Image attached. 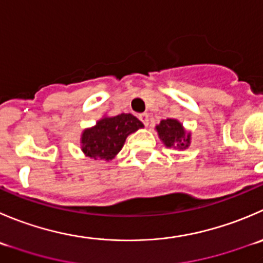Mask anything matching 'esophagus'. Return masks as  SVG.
<instances>
[{
  "label": "esophagus",
  "instance_id": "esophagus-1",
  "mask_svg": "<svg viewBox=\"0 0 263 263\" xmlns=\"http://www.w3.org/2000/svg\"><path fill=\"white\" fill-rule=\"evenodd\" d=\"M139 119L142 122V123L145 124V126H147V124H149V114H147V113L140 114Z\"/></svg>",
  "mask_w": 263,
  "mask_h": 263
}]
</instances>
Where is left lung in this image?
<instances>
[{
  "mask_svg": "<svg viewBox=\"0 0 263 263\" xmlns=\"http://www.w3.org/2000/svg\"><path fill=\"white\" fill-rule=\"evenodd\" d=\"M157 131L168 147L185 149L190 144V134H186L182 124L176 119H163L157 126Z\"/></svg>",
  "mask_w": 263,
  "mask_h": 263,
  "instance_id": "1",
  "label": "left lung"
}]
</instances>
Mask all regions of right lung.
<instances>
[{"mask_svg":"<svg viewBox=\"0 0 263 263\" xmlns=\"http://www.w3.org/2000/svg\"><path fill=\"white\" fill-rule=\"evenodd\" d=\"M144 124L132 114L103 118L82 134V152L93 159L110 160L124 145L127 136Z\"/></svg>","mask_w":263,"mask_h":263,"instance_id":"add662e5","label":"right lung"}]
</instances>
